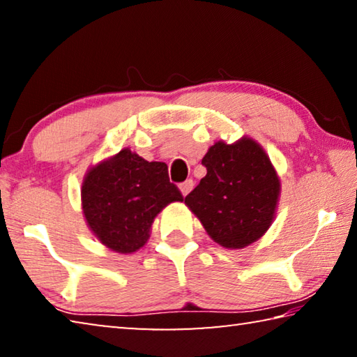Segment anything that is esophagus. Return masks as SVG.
<instances>
[{"label": "esophagus", "mask_w": 357, "mask_h": 357, "mask_svg": "<svg viewBox=\"0 0 357 357\" xmlns=\"http://www.w3.org/2000/svg\"><path fill=\"white\" fill-rule=\"evenodd\" d=\"M193 189V181L192 179H187L185 183H183L179 185V190H181V193H183V197H185V195H189V192Z\"/></svg>", "instance_id": "34e87169"}]
</instances>
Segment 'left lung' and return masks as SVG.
<instances>
[{"mask_svg": "<svg viewBox=\"0 0 357 357\" xmlns=\"http://www.w3.org/2000/svg\"><path fill=\"white\" fill-rule=\"evenodd\" d=\"M202 164L206 176L185 197L203 228L225 249H244L273 225L280 198V178L259 143L243 137L215 142Z\"/></svg>", "mask_w": 357, "mask_h": 357, "instance_id": "8db88e82", "label": "left lung"}]
</instances>
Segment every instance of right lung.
<instances>
[{"instance_id": "add662e5", "label": "right lung", "mask_w": 357, "mask_h": 357, "mask_svg": "<svg viewBox=\"0 0 357 357\" xmlns=\"http://www.w3.org/2000/svg\"><path fill=\"white\" fill-rule=\"evenodd\" d=\"M184 198L168 179L164 162H148L129 148L100 160L82 183V209L88 228L116 253L140 250L162 209Z\"/></svg>"}]
</instances>
